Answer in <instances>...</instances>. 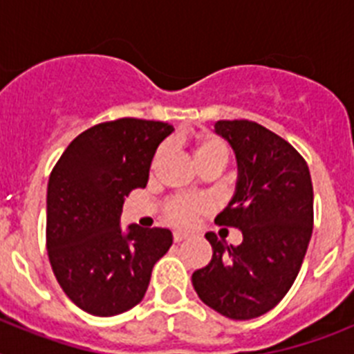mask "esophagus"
<instances>
[{"label":"esophagus","mask_w":354,"mask_h":354,"mask_svg":"<svg viewBox=\"0 0 354 354\" xmlns=\"http://www.w3.org/2000/svg\"><path fill=\"white\" fill-rule=\"evenodd\" d=\"M184 239H187V234L174 232V241H175V243H180V241H184Z\"/></svg>","instance_id":"1"}]
</instances>
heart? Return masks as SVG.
Listing matches in <instances>:
<instances>
[{
    "label": "heart",
    "mask_w": 354,
    "mask_h": 354,
    "mask_svg": "<svg viewBox=\"0 0 354 354\" xmlns=\"http://www.w3.org/2000/svg\"><path fill=\"white\" fill-rule=\"evenodd\" d=\"M192 152L198 168L207 165H218L223 168L228 161V147L221 138L214 134H200L192 143ZM165 149H159L154 156V165L162 158ZM209 209V202L202 196L183 195L174 196L165 205V214L168 220L177 227H192L200 216L205 214Z\"/></svg>",
    "instance_id": "1"
}]
</instances>
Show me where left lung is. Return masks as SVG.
<instances>
[{
  "label": "left lung",
  "instance_id": "left-lung-1",
  "mask_svg": "<svg viewBox=\"0 0 354 354\" xmlns=\"http://www.w3.org/2000/svg\"><path fill=\"white\" fill-rule=\"evenodd\" d=\"M214 131L236 152V193L214 223L239 228L243 243L205 239L212 259L192 277L198 298L236 321L259 317L282 301L305 259L314 225L306 161L289 142L252 120H218Z\"/></svg>",
  "mask_w": 354,
  "mask_h": 354
}]
</instances>
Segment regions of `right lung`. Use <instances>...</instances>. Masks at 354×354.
<instances>
[{"mask_svg":"<svg viewBox=\"0 0 354 354\" xmlns=\"http://www.w3.org/2000/svg\"><path fill=\"white\" fill-rule=\"evenodd\" d=\"M171 131L140 118L102 122L72 140L53 168L46 245L56 280L81 310L111 317L138 305L170 250L168 228L122 230L120 214L124 198L147 186L156 149Z\"/></svg>","mask_w":354,"mask_h":354,"instance_id":"add662e5","label":"right lung"}]
</instances>
